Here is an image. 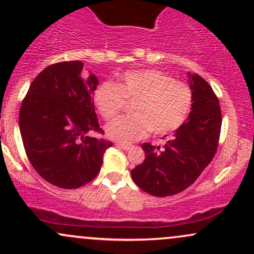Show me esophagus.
<instances>
[{"label": "esophagus", "instance_id": "esophagus-1", "mask_svg": "<svg viewBox=\"0 0 254 254\" xmlns=\"http://www.w3.org/2000/svg\"><path fill=\"white\" fill-rule=\"evenodd\" d=\"M118 148H122L123 150H130L131 148H132V145L131 144H125V143H121V142H118V143H116Z\"/></svg>", "mask_w": 254, "mask_h": 254}]
</instances>
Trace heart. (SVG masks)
Returning <instances> with one entry per match:
<instances>
[{"label": "heart", "mask_w": 254, "mask_h": 254, "mask_svg": "<svg viewBox=\"0 0 254 254\" xmlns=\"http://www.w3.org/2000/svg\"><path fill=\"white\" fill-rule=\"evenodd\" d=\"M125 100L135 101L132 116L119 117L106 127L107 136L119 142H133L150 132L165 136L188 118L193 101L190 86L155 69L124 72L118 84L103 82L94 92V103L104 119L122 112Z\"/></svg>", "instance_id": "1"}]
</instances>
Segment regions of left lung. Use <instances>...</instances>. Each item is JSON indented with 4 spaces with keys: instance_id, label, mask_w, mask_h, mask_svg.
Listing matches in <instances>:
<instances>
[{
    "instance_id": "obj_1",
    "label": "left lung",
    "mask_w": 254,
    "mask_h": 254,
    "mask_svg": "<svg viewBox=\"0 0 254 254\" xmlns=\"http://www.w3.org/2000/svg\"><path fill=\"white\" fill-rule=\"evenodd\" d=\"M191 112L164 145L142 144L145 159L131 171L139 189L156 197L179 193L192 185L217 150L222 115L216 94L203 77L189 72Z\"/></svg>"
}]
</instances>
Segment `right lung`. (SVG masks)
<instances>
[{"label": "right lung", "mask_w": 254, "mask_h": 254, "mask_svg": "<svg viewBox=\"0 0 254 254\" xmlns=\"http://www.w3.org/2000/svg\"><path fill=\"white\" fill-rule=\"evenodd\" d=\"M80 61L55 63L31 83L19 113L26 154L43 179L61 189H78L92 182L112 142L88 132L99 127L92 94L98 78H82Z\"/></svg>", "instance_id": "right-lung-1"}]
</instances>
